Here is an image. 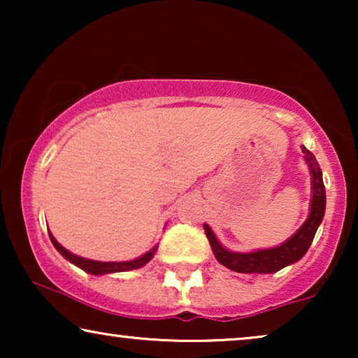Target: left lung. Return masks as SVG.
<instances>
[{
  "mask_svg": "<svg viewBox=\"0 0 358 358\" xmlns=\"http://www.w3.org/2000/svg\"><path fill=\"white\" fill-rule=\"evenodd\" d=\"M306 163L310 164L311 171V182H313V199H311V212L305 224L293 234L290 239H287L282 246L272 249H262L256 252H231L224 249L218 239L215 238L208 224H203L205 234H207L210 246L213 249L215 257L224 267L231 268L234 272L241 273H272L280 271V268L290 266V264L300 261L305 256L308 248L311 246L313 238H315L316 229L322 222L326 208V190L322 182V174L320 166L316 163L315 155L306 148H303Z\"/></svg>",
  "mask_w": 358,
  "mask_h": 358,
  "instance_id": "1",
  "label": "left lung"
}]
</instances>
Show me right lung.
<instances>
[{
    "mask_svg": "<svg viewBox=\"0 0 358 358\" xmlns=\"http://www.w3.org/2000/svg\"><path fill=\"white\" fill-rule=\"evenodd\" d=\"M50 239H52L53 246L57 248V251L60 252L63 257L75 264V266L83 268L85 272L94 273V275H101V273H112V272H127V271H134V268H140V267H143L146 262H150L151 259H153L155 252H156V248H153L150 252L143 254V256L135 259V261H129V262H99V261H91V259L75 256V254L66 251V249L63 248L62 244L52 236V234H50Z\"/></svg>",
    "mask_w": 358,
    "mask_h": 358,
    "instance_id": "right-lung-1",
    "label": "right lung"
}]
</instances>
